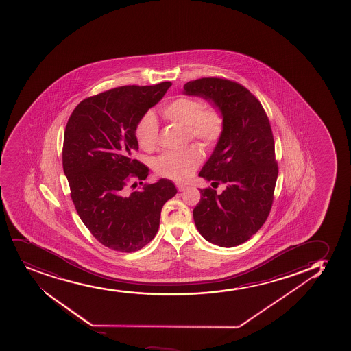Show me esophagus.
<instances>
[{
  "mask_svg": "<svg viewBox=\"0 0 351 351\" xmlns=\"http://www.w3.org/2000/svg\"><path fill=\"white\" fill-rule=\"evenodd\" d=\"M178 191H184L185 189H188V185L183 184V183H176Z\"/></svg>",
  "mask_w": 351,
  "mask_h": 351,
  "instance_id": "obj_1",
  "label": "esophagus"
}]
</instances>
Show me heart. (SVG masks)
<instances>
[{"label": "heart", "mask_w": 351, "mask_h": 351, "mask_svg": "<svg viewBox=\"0 0 351 351\" xmlns=\"http://www.w3.org/2000/svg\"><path fill=\"white\" fill-rule=\"evenodd\" d=\"M163 118L186 130L188 140H197L206 148H213L224 134L225 118L216 105H204L195 97H178L166 104L161 110ZM158 122L155 115L146 113L138 119L134 135L138 147L152 152L158 146ZM202 163V152L197 145H191L183 152H166L154 160V170L163 178L184 181Z\"/></svg>", "instance_id": "b5f03b06"}]
</instances>
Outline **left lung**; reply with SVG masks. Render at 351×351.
<instances>
[{"mask_svg": "<svg viewBox=\"0 0 351 351\" xmlns=\"http://www.w3.org/2000/svg\"><path fill=\"white\" fill-rule=\"evenodd\" d=\"M183 93L213 101L225 118L224 134L198 175L226 188L201 189L193 221L213 244H243L264 225L274 198L279 170L267 114L246 87L229 79L191 80Z\"/></svg>", "mask_w": 351, "mask_h": 351, "instance_id": "left-lung-1", "label": "left lung"}]
</instances>
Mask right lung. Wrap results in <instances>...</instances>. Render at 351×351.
<instances>
[{
	"label": "right lung",
	"mask_w": 351,
	"mask_h": 351,
	"mask_svg": "<svg viewBox=\"0 0 351 351\" xmlns=\"http://www.w3.org/2000/svg\"><path fill=\"white\" fill-rule=\"evenodd\" d=\"M170 86L128 85L88 97L65 127L63 169L72 202L92 236L110 250L130 253L146 246L158 233L162 206L178 193L166 178L128 190L149 173L134 158L136 122Z\"/></svg>",
	"instance_id": "right-lung-1"
}]
</instances>
